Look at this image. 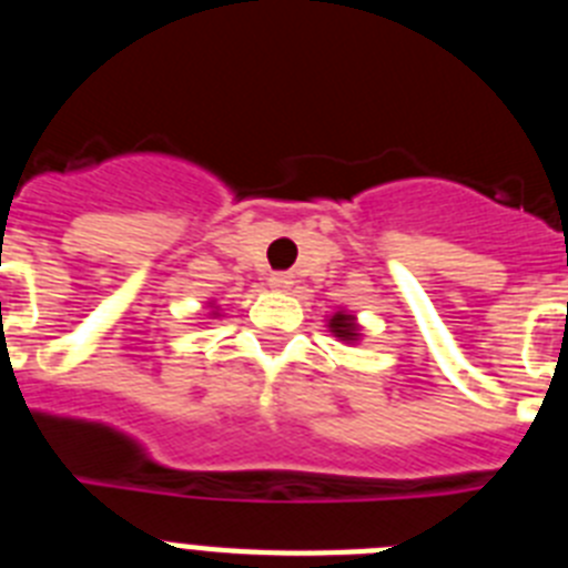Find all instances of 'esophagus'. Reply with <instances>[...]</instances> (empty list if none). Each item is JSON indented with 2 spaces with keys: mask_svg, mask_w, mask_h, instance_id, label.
<instances>
[{
  "mask_svg": "<svg viewBox=\"0 0 568 568\" xmlns=\"http://www.w3.org/2000/svg\"><path fill=\"white\" fill-rule=\"evenodd\" d=\"M270 287L278 290V293H287V290L293 287V278H290V275H284V273H273V275H270Z\"/></svg>",
  "mask_w": 568,
  "mask_h": 568,
  "instance_id": "obj_1",
  "label": "esophagus"
}]
</instances>
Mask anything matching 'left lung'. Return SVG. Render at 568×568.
I'll return each instance as SVG.
<instances>
[{
	"label": "left lung",
	"instance_id": "8db88e82",
	"mask_svg": "<svg viewBox=\"0 0 568 568\" xmlns=\"http://www.w3.org/2000/svg\"><path fill=\"white\" fill-rule=\"evenodd\" d=\"M327 329L335 335L338 341H346V344H355L361 341V324L353 313H346V310H338L327 318Z\"/></svg>",
	"mask_w": 568,
	"mask_h": 568
}]
</instances>
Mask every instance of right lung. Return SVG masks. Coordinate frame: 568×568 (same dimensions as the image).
<instances>
[{"mask_svg": "<svg viewBox=\"0 0 568 568\" xmlns=\"http://www.w3.org/2000/svg\"><path fill=\"white\" fill-rule=\"evenodd\" d=\"M207 307H210V318H219V315H222L219 313V307H215V301H210Z\"/></svg>", "mask_w": 568, "mask_h": 568, "instance_id": "add662e5", "label": "right lung"}]
</instances>
